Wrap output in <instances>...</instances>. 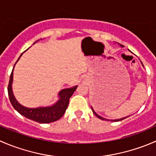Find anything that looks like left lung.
Returning <instances> with one entry per match:
<instances>
[{
  "mask_svg": "<svg viewBox=\"0 0 156 156\" xmlns=\"http://www.w3.org/2000/svg\"><path fill=\"white\" fill-rule=\"evenodd\" d=\"M120 45L121 47H123V45H122V44H119ZM143 66H144V65H143ZM91 108H92V111H93V112L94 113V115H95L96 116H97V118H99V119H102V120H107L108 121V119H104V118H103V117H101V116H100L99 115H97V113L95 112H94V110L93 109V108L91 107ZM128 117V116H126V117H125V118H122V119H115V120H111V121H112V122H119V121H122V120H123V119H126V118H127Z\"/></svg>",
  "mask_w": 156,
  "mask_h": 156,
  "instance_id": "obj_1",
  "label": "left lung"
}]
</instances>
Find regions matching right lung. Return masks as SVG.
<instances>
[{
    "label": "right lung",
    "mask_w": 156,
    "mask_h": 156,
    "mask_svg": "<svg viewBox=\"0 0 156 156\" xmlns=\"http://www.w3.org/2000/svg\"><path fill=\"white\" fill-rule=\"evenodd\" d=\"M23 53L20 55L18 60L21 57ZM18 60L16 62H18ZM15 65H14V66H15ZM13 69L11 72L10 81H9L8 87H7L9 98H10V101L13 108L22 115L25 116L26 118L31 119V120L34 121V122H38V123L48 124L59 120L65 113L66 110L69 106V99L74 94L78 86H75V87L70 88H66V89L59 91V94H58L59 95V100L53 106L38 108L25 107L18 103V101L16 100L15 97H14L13 93H12V78H13Z\"/></svg>",
    "instance_id": "right-lung-1"
}]
</instances>
